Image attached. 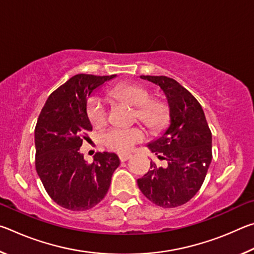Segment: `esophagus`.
<instances>
[{
	"instance_id": "obj_1",
	"label": "esophagus",
	"mask_w": 254,
	"mask_h": 254,
	"mask_svg": "<svg viewBox=\"0 0 254 254\" xmlns=\"http://www.w3.org/2000/svg\"><path fill=\"white\" fill-rule=\"evenodd\" d=\"M119 158H120V160L124 162V161H127L128 159L131 158V154H120Z\"/></svg>"
}]
</instances>
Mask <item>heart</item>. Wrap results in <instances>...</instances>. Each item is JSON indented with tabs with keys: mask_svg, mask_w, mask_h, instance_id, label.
Segmentation results:
<instances>
[{
	"mask_svg": "<svg viewBox=\"0 0 254 254\" xmlns=\"http://www.w3.org/2000/svg\"><path fill=\"white\" fill-rule=\"evenodd\" d=\"M110 94L136 107L137 119L150 128L157 130L165 126L168 120V106L158 100H151V93L143 85L127 83L112 88ZM87 114L94 127L104 126L107 120V107L100 96H93L88 102ZM143 139V133L137 127H111L102 134V141L114 151L127 153L136 142Z\"/></svg>",
	"mask_w": 254,
	"mask_h": 254,
	"instance_id": "b5f03b06",
	"label": "heart"
}]
</instances>
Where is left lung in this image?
I'll use <instances>...</instances> for the list:
<instances>
[{
  "label": "left lung",
  "mask_w": 254,
  "mask_h": 254,
  "mask_svg": "<svg viewBox=\"0 0 254 254\" xmlns=\"http://www.w3.org/2000/svg\"><path fill=\"white\" fill-rule=\"evenodd\" d=\"M162 89L169 109V124L147 144L167 167L150 169L137 186L142 194L165 208L186 204L199 190L212 161V133L198 101L178 81L166 76H140Z\"/></svg>",
  "instance_id": "left-lung-1"
}]
</instances>
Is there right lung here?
Instances as JSON below:
<instances>
[{
	"mask_svg": "<svg viewBox=\"0 0 254 254\" xmlns=\"http://www.w3.org/2000/svg\"><path fill=\"white\" fill-rule=\"evenodd\" d=\"M117 75L79 74L48 97L34 131L36 169L51 199L70 210H86L104 198L120 166L115 153L98 152L87 163L79 151L93 127L87 100Z\"/></svg>",
	"mask_w": 254,
	"mask_h": 254,
	"instance_id": "add662e5",
	"label": "right lung"
}]
</instances>
